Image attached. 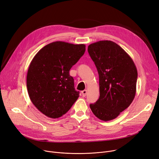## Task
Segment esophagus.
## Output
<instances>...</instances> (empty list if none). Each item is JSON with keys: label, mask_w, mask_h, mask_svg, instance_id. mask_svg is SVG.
Here are the masks:
<instances>
[{"label": "esophagus", "mask_w": 159, "mask_h": 159, "mask_svg": "<svg viewBox=\"0 0 159 159\" xmlns=\"http://www.w3.org/2000/svg\"><path fill=\"white\" fill-rule=\"evenodd\" d=\"M87 93V90H83V91L81 92V94H82L83 97H85V96H86Z\"/></svg>", "instance_id": "obj_1"}]
</instances>
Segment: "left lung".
Instances as JSON below:
<instances>
[{"label": "left lung", "instance_id": "obj_1", "mask_svg": "<svg viewBox=\"0 0 159 159\" xmlns=\"http://www.w3.org/2000/svg\"><path fill=\"white\" fill-rule=\"evenodd\" d=\"M88 52L98 71L100 92L99 99L90 104V107L99 119L113 120L135 97L136 67L124 49L111 41L90 44Z\"/></svg>", "mask_w": 159, "mask_h": 159}]
</instances>
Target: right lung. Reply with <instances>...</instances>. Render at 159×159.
Masks as SVG:
<instances>
[{
	"label": "right lung",
	"mask_w": 159,
	"mask_h": 159,
	"mask_svg": "<svg viewBox=\"0 0 159 159\" xmlns=\"http://www.w3.org/2000/svg\"><path fill=\"white\" fill-rule=\"evenodd\" d=\"M83 44L55 41L44 46L30 64L27 87L33 104L52 118L65 115L80 96L70 68L85 52Z\"/></svg>",
	"instance_id": "add662e5"
}]
</instances>
